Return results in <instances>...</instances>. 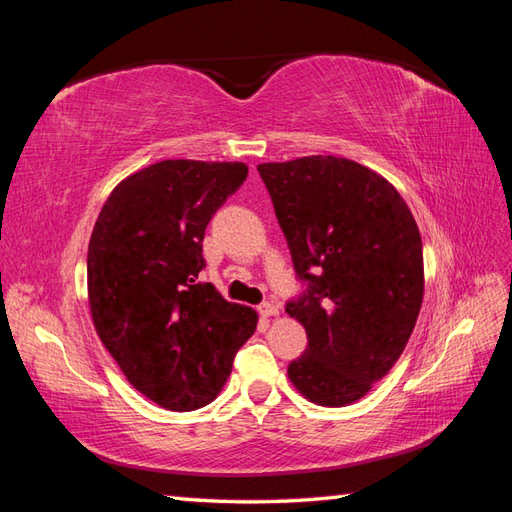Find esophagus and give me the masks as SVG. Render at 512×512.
<instances>
[{"mask_svg":"<svg viewBox=\"0 0 512 512\" xmlns=\"http://www.w3.org/2000/svg\"><path fill=\"white\" fill-rule=\"evenodd\" d=\"M259 314H262V317H266V319L277 317L279 306H275V303H270V301H264L262 306H259Z\"/></svg>","mask_w":512,"mask_h":512,"instance_id":"34e87169","label":"esophagus"}]
</instances>
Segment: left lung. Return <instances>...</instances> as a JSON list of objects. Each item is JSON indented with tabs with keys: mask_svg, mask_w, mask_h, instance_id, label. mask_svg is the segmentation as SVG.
I'll use <instances>...</instances> for the list:
<instances>
[{
	"mask_svg": "<svg viewBox=\"0 0 512 512\" xmlns=\"http://www.w3.org/2000/svg\"><path fill=\"white\" fill-rule=\"evenodd\" d=\"M308 290L286 312L308 334L290 383L323 407L363 398L400 358L424 295L422 239L391 182L354 160L257 167Z\"/></svg>",
	"mask_w": 512,
	"mask_h": 512,
	"instance_id": "8db88e82",
	"label": "left lung"
}]
</instances>
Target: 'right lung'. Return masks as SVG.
<instances>
[{
	"mask_svg": "<svg viewBox=\"0 0 512 512\" xmlns=\"http://www.w3.org/2000/svg\"><path fill=\"white\" fill-rule=\"evenodd\" d=\"M246 176L244 162L162 160L118 182L94 224L96 334L129 383L162 409L215 400L257 328L253 308L198 281L206 224Z\"/></svg>",
	"mask_w": 512,
	"mask_h": 512,
	"instance_id": "obj_1",
	"label": "right lung"
}]
</instances>
